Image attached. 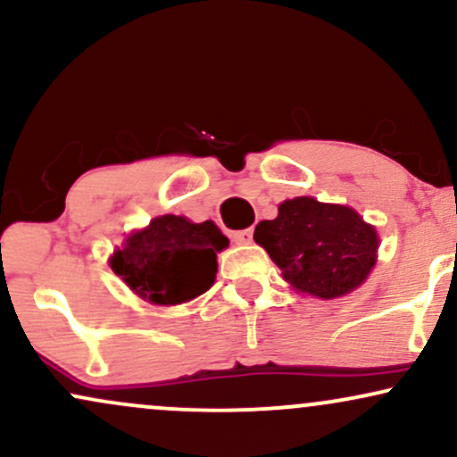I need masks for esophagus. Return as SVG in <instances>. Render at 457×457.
<instances>
[{"mask_svg": "<svg viewBox=\"0 0 457 457\" xmlns=\"http://www.w3.org/2000/svg\"><path fill=\"white\" fill-rule=\"evenodd\" d=\"M232 238H234V243L236 245H249L251 240H253V229H240V232H234L232 234Z\"/></svg>", "mask_w": 457, "mask_h": 457, "instance_id": "34e87169", "label": "esophagus"}]
</instances>
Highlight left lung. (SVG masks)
<instances>
[{
    "label": "left lung",
    "instance_id": "1",
    "mask_svg": "<svg viewBox=\"0 0 457 457\" xmlns=\"http://www.w3.org/2000/svg\"><path fill=\"white\" fill-rule=\"evenodd\" d=\"M253 240L296 292L337 298L356 290L376 266L378 234L354 208L295 197L272 221L255 225Z\"/></svg>",
    "mask_w": 457,
    "mask_h": 457
}]
</instances>
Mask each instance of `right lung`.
Instances as JSON below:
<instances>
[{"label":"right lung","instance_id":"obj_1","mask_svg":"<svg viewBox=\"0 0 457 457\" xmlns=\"http://www.w3.org/2000/svg\"><path fill=\"white\" fill-rule=\"evenodd\" d=\"M229 245L212 221L162 214L127 236L112 270L135 295L154 305H180L208 290L217 277V253Z\"/></svg>","mask_w":457,"mask_h":457}]
</instances>
